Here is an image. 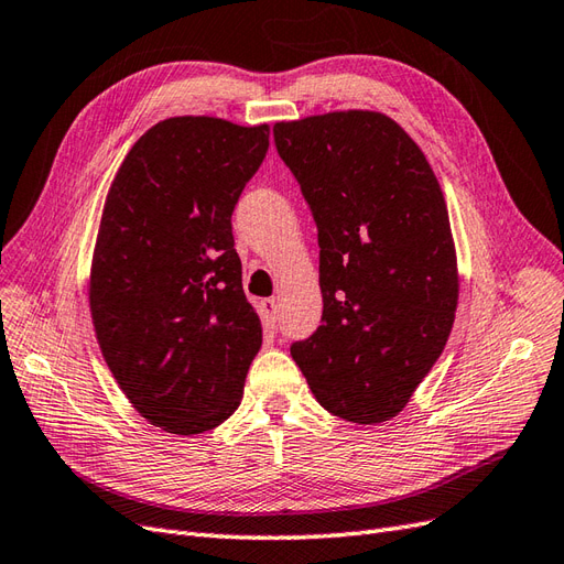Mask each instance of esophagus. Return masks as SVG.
<instances>
[{
	"mask_svg": "<svg viewBox=\"0 0 564 564\" xmlns=\"http://www.w3.org/2000/svg\"><path fill=\"white\" fill-rule=\"evenodd\" d=\"M263 313H265V318H268L272 325L278 323V315H280L278 299H265V301H263Z\"/></svg>",
	"mask_w": 564,
	"mask_h": 564,
	"instance_id": "obj_1",
	"label": "esophagus"
}]
</instances>
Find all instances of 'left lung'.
<instances>
[{"label":"left lung","instance_id":"8db88e82","mask_svg":"<svg viewBox=\"0 0 564 564\" xmlns=\"http://www.w3.org/2000/svg\"><path fill=\"white\" fill-rule=\"evenodd\" d=\"M321 246L323 318L292 359L315 400L351 423L400 414L443 354L459 280L443 188L411 135L380 112L272 129Z\"/></svg>","mask_w":564,"mask_h":564}]
</instances>
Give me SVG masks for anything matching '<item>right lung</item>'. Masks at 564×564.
<instances>
[{
    "instance_id": "right-lung-1",
    "label": "right lung",
    "mask_w": 564,
    "mask_h": 564,
    "mask_svg": "<svg viewBox=\"0 0 564 564\" xmlns=\"http://www.w3.org/2000/svg\"><path fill=\"white\" fill-rule=\"evenodd\" d=\"M270 127L172 117L123 158L105 200L90 270V315L121 392L162 431L227 421L263 345L231 237Z\"/></svg>"
}]
</instances>
